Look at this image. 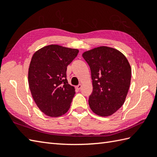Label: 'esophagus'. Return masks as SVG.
<instances>
[{
	"label": "esophagus",
	"instance_id": "34e87169",
	"mask_svg": "<svg viewBox=\"0 0 157 157\" xmlns=\"http://www.w3.org/2000/svg\"><path fill=\"white\" fill-rule=\"evenodd\" d=\"M82 84H79L78 86H76L75 88H76L77 90H80V89L82 88Z\"/></svg>",
	"mask_w": 157,
	"mask_h": 157
}]
</instances>
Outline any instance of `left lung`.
Masks as SVG:
<instances>
[{"label": "left lung", "mask_w": 157, "mask_h": 157, "mask_svg": "<svg viewBox=\"0 0 157 157\" xmlns=\"http://www.w3.org/2000/svg\"><path fill=\"white\" fill-rule=\"evenodd\" d=\"M91 70L93 90L90 107L95 114L108 117L124 103L131 82L132 69L118 50L99 46L82 54Z\"/></svg>", "instance_id": "1"}]
</instances>
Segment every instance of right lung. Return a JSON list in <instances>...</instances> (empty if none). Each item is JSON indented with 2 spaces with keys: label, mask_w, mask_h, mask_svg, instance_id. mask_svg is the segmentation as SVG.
I'll list each match as a JSON object with an SVG mask.
<instances>
[{
  "label": "right lung",
  "mask_w": 157,
  "mask_h": 157,
  "mask_svg": "<svg viewBox=\"0 0 157 157\" xmlns=\"http://www.w3.org/2000/svg\"><path fill=\"white\" fill-rule=\"evenodd\" d=\"M78 49L57 44L46 46L33 55L28 83L36 105L45 115L57 117L68 111L75 92L67 79V67L78 55Z\"/></svg>",
  "instance_id": "obj_1"
}]
</instances>
